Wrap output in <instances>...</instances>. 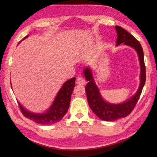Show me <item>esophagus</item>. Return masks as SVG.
Instances as JSON below:
<instances>
[{"label":"esophagus","instance_id":"esophagus-1","mask_svg":"<svg viewBox=\"0 0 157 157\" xmlns=\"http://www.w3.org/2000/svg\"><path fill=\"white\" fill-rule=\"evenodd\" d=\"M76 83H77V84H78L84 85V84H85V83H86V81H85L84 78H83L82 76L79 75V76L77 77V78H76Z\"/></svg>","mask_w":157,"mask_h":157}]
</instances>
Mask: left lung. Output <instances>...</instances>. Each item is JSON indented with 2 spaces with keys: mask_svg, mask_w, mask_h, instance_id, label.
I'll return each instance as SVG.
<instances>
[{
  "mask_svg": "<svg viewBox=\"0 0 157 157\" xmlns=\"http://www.w3.org/2000/svg\"><path fill=\"white\" fill-rule=\"evenodd\" d=\"M115 29L117 34V46L123 43L134 48L138 53L140 64V84L138 91L131 98L120 104H111L102 98L99 90L96 86L92 71L89 67H86L84 74L88 83L86 86V92L90 107L95 114L104 121H115L121 117H125L134 110L142 91L146 82V67L144 65V52L140 43L131 34L120 26L116 25Z\"/></svg>",
  "mask_w": 157,
  "mask_h": 157,
  "instance_id": "left-lung-1",
  "label": "left lung"
}]
</instances>
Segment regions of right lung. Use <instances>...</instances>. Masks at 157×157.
<instances>
[{
	"mask_svg": "<svg viewBox=\"0 0 157 157\" xmlns=\"http://www.w3.org/2000/svg\"><path fill=\"white\" fill-rule=\"evenodd\" d=\"M27 37L28 36L23 40ZM75 78L74 77L63 84L52 105L44 113H34L28 111L18 102L23 115L33 121L42 125H51L61 121L69 109L71 94L75 87Z\"/></svg>",
	"mask_w": 157,
	"mask_h": 157,
	"instance_id": "1",
	"label": "right lung"
}]
</instances>
